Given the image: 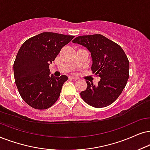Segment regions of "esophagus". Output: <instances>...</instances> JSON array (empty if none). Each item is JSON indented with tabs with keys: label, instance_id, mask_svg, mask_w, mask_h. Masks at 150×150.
<instances>
[{
	"label": "esophagus",
	"instance_id": "1",
	"mask_svg": "<svg viewBox=\"0 0 150 150\" xmlns=\"http://www.w3.org/2000/svg\"><path fill=\"white\" fill-rule=\"evenodd\" d=\"M69 78L71 79H73V80H77V79H78V77H73V76H70Z\"/></svg>",
	"mask_w": 150,
	"mask_h": 150
}]
</instances>
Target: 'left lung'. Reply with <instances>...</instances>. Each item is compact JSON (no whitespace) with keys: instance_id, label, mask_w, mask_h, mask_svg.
<instances>
[{"instance_id":"obj_1","label":"left lung","mask_w":150,"mask_h":150,"mask_svg":"<svg viewBox=\"0 0 150 150\" xmlns=\"http://www.w3.org/2000/svg\"><path fill=\"white\" fill-rule=\"evenodd\" d=\"M85 47L91 53V70L100 78L98 85L89 81L81 91L87 104L103 108L112 103L122 93L129 78V61L120 46L101 34L81 35L72 41Z\"/></svg>"}]
</instances>
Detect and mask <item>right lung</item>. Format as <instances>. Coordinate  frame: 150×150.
<instances>
[{
    "mask_svg": "<svg viewBox=\"0 0 150 150\" xmlns=\"http://www.w3.org/2000/svg\"><path fill=\"white\" fill-rule=\"evenodd\" d=\"M73 38L43 32L28 39L20 48L13 64L15 82L21 97L31 107L47 109L59 98L68 77L51 75L49 66Z\"/></svg>",
    "mask_w": 150,
    "mask_h": 150,
    "instance_id": "right-lung-1",
    "label": "right lung"
}]
</instances>
